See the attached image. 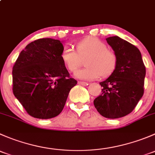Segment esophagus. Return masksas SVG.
<instances>
[{
    "label": "esophagus",
    "mask_w": 155,
    "mask_h": 155,
    "mask_svg": "<svg viewBox=\"0 0 155 155\" xmlns=\"http://www.w3.org/2000/svg\"><path fill=\"white\" fill-rule=\"evenodd\" d=\"M78 84H79V85H83V86H85V85H88V83H87V82H82V81H79V82H78Z\"/></svg>",
    "instance_id": "obj_1"
}]
</instances>
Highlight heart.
<instances>
[{"mask_svg":"<svg viewBox=\"0 0 155 155\" xmlns=\"http://www.w3.org/2000/svg\"><path fill=\"white\" fill-rule=\"evenodd\" d=\"M76 51L65 46L61 52V59L71 73L81 65L80 57H85L86 68L77 70L75 76L84 80H94L101 75L102 77L110 76L118 64V56L115 51L107 48V44L99 38L85 37L76 43Z\"/></svg>","mask_w":155,"mask_h":155,"instance_id":"heart-1","label":"heart"}]
</instances>
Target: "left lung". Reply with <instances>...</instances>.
<instances>
[{"instance_id": "left-lung-1", "label": "left lung", "mask_w": 155, "mask_h": 155, "mask_svg": "<svg viewBox=\"0 0 155 155\" xmlns=\"http://www.w3.org/2000/svg\"><path fill=\"white\" fill-rule=\"evenodd\" d=\"M118 56L115 71L104 82L102 94L94 105L102 116L118 118L130 113L144 93L145 67L141 52L118 36L106 39Z\"/></svg>"}]
</instances>
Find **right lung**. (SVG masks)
<instances>
[{"label": "right lung", "instance_id": "add662e5", "mask_svg": "<svg viewBox=\"0 0 155 155\" xmlns=\"http://www.w3.org/2000/svg\"><path fill=\"white\" fill-rule=\"evenodd\" d=\"M63 48L58 40H34L20 52L12 68L14 95L34 118L58 115L70 89L77 84L61 59Z\"/></svg>", "mask_w": 155, "mask_h": 155}]
</instances>
